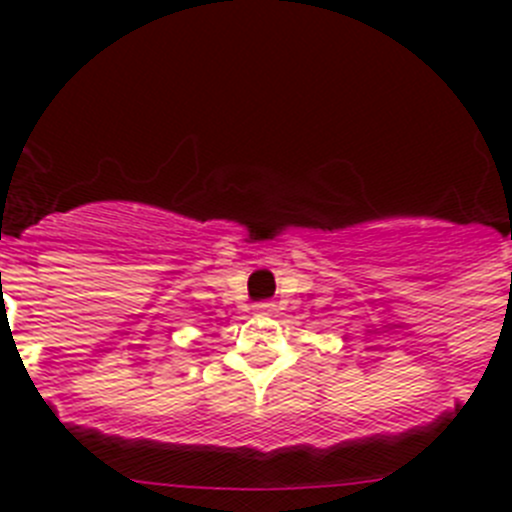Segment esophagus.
I'll return each mask as SVG.
<instances>
[{
    "label": "esophagus",
    "mask_w": 512,
    "mask_h": 512,
    "mask_svg": "<svg viewBox=\"0 0 512 512\" xmlns=\"http://www.w3.org/2000/svg\"><path fill=\"white\" fill-rule=\"evenodd\" d=\"M253 312H256V315H271V312H274V305H271V302H259V305H253Z\"/></svg>",
    "instance_id": "obj_1"
}]
</instances>
